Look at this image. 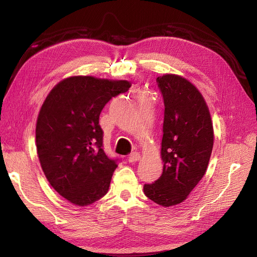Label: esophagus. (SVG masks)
<instances>
[{
  "label": "esophagus",
  "instance_id": "esophagus-1",
  "mask_svg": "<svg viewBox=\"0 0 257 257\" xmlns=\"http://www.w3.org/2000/svg\"><path fill=\"white\" fill-rule=\"evenodd\" d=\"M139 160H141V154H139L138 152L131 153V154L128 155V159H127V161H128L130 163H135V162H138Z\"/></svg>",
  "mask_w": 257,
  "mask_h": 257
}]
</instances>
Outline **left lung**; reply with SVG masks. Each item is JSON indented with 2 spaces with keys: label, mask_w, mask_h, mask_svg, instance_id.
Instances as JSON below:
<instances>
[{
  "label": "left lung",
  "mask_w": 257,
  "mask_h": 257,
  "mask_svg": "<svg viewBox=\"0 0 257 257\" xmlns=\"http://www.w3.org/2000/svg\"><path fill=\"white\" fill-rule=\"evenodd\" d=\"M164 98L161 158L163 173L145 184V195L155 204L172 207L184 201L204 177L213 148V125L198 89L183 77L157 78Z\"/></svg>",
  "instance_id": "8db88e82"
}]
</instances>
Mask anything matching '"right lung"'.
Masks as SVG:
<instances>
[{"instance_id":"add662e5","label":"right lung","mask_w":257,"mask_h":257,"mask_svg":"<svg viewBox=\"0 0 257 257\" xmlns=\"http://www.w3.org/2000/svg\"><path fill=\"white\" fill-rule=\"evenodd\" d=\"M130 87L127 80L72 76L44 100L35 130L38 160L50 185L69 203L88 206L108 192L118 165L103 150L99 114Z\"/></svg>"}]
</instances>
